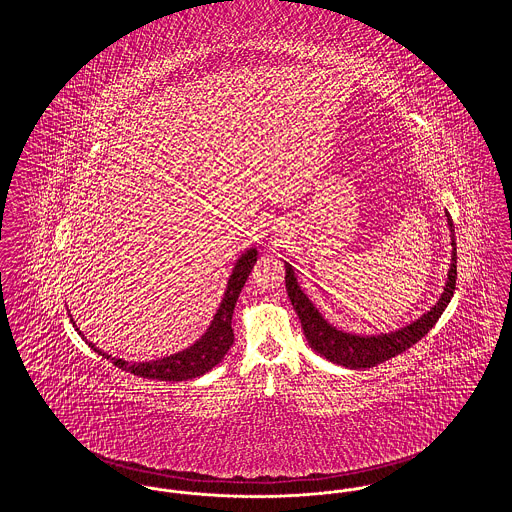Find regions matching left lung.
Returning a JSON list of instances; mask_svg holds the SVG:
<instances>
[{"label": "left lung", "mask_w": 512, "mask_h": 512, "mask_svg": "<svg viewBox=\"0 0 512 512\" xmlns=\"http://www.w3.org/2000/svg\"><path fill=\"white\" fill-rule=\"evenodd\" d=\"M447 226L451 232V265L447 272V280L443 286V292L439 295L436 305L430 307L424 315L413 320L411 324L393 330V332H380V334H355L345 332L338 326L330 324L322 313L315 307V303L309 299V295L301 290L295 270L290 263L286 265V290L290 295L293 309L301 320L303 334L309 341L311 349L317 351L324 359H328L334 365L345 368H370L380 365L384 361H390L391 357L407 351L414 343L422 340L443 315L445 307L449 305L455 284H457V242H455V226L449 213L445 211Z\"/></svg>", "instance_id": "left-lung-1"}]
</instances>
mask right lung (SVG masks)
<instances>
[{
  "mask_svg": "<svg viewBox=\"0 0 512 512\" xmlns=\"http://www.w3.org/2000/svg\"><path fill=\"white\" fill-rule=\"evenodd\" d=\"M257 263V247H249L244 253L238 257V261L234 263L232 274L226 282V290L222 295L219 309L215 313V317L211 320L209 328L203 332V336L199 340L192 343L190 347L172 353L169 357H161L157 361H146V363H128L117 357H111L109 353L101 351L92 341H88V345L99 353L103 359L111 361L113 365L119 366L121 370H126L134 376L140 378H151V380H165V382H182V380H192L199 378L203 374H207L209 370H213L224 359V355L228 353V349L234 343V330H232V315H234V307L236 301L240 297V292L244 288L245 280L251 272L253 265ZM71 317V315H69ZM73 320V317H71ZM73 326L76 328V324ZM76 332L84 338V334L76 328Z\"/></svg>",
  "mask_w": 512,
  "mask_h": 512,
  "instance_id": "1",
  "label": "right lung"
}]
</instances>
